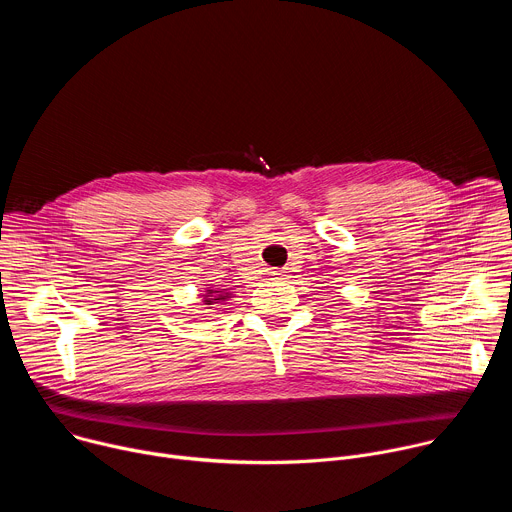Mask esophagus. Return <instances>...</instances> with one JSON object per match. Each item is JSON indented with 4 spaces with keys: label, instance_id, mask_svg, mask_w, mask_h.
Segmentation results:
<instances>
[{
    "label": "esophagus",
    "instance_id": "34e87169",
    "mask_svg": "<svg viewBox=\"0 0 512 512\" xmlns=\"http://www.w3.org/2000/svg\"><path fill=\"white\" fill-rule=\"evenodd\" d=\"M287 271H271V279H285Z\"/></svg>",
    "mask_w": 512,
    "mask_h": 512
}]
</instances>
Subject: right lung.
<instances>
[{
	"label": "right lung",
	"instance_id": "right-lung-1",
	"mask_svg": "<svg viewBox=\"0 0 512 512\" xmlns=\"http://www.w3.org/2000/svg\"><path fill=\"white\" fill-rule=\"evenodd\" d=\"M231 298V294H227V291H218V289H206V296H204V304L206 306H212V304H221V302H227Z\"/></svg>",
	"mask_w": 512,
	"mask_h": 512
}]
</instances>
